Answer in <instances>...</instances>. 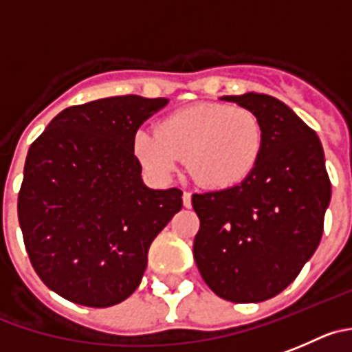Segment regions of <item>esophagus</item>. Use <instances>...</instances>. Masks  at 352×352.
Here are the masks:
<instances>
[{
    "label": "esophagus",
    "instance_id": "34e87169",
    "mask_svg": "<svg viewBox=\"0 0 352 352\" xmlns=\"http://www.w3.org/2000/svg\"><path fill=\"white\" fill-rule=\"evenodd\" d=\"M182 201H184V206H186V208H191V205H192V195L191 192H184L182 195Z\"/></svg>",
    "mask_w": 352,
    "mask_h": 352
}]
</instances>
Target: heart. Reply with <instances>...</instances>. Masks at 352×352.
<instances>
[{"label":"heart","instance_id":"obj_1","mask_svg":"<svg viewBox=\"0 0 352 352\" xmlns=\"http://www.w3.org/2000/svg\"><path fill=\"white\" fill-rule=\"evenodd\" d=\"M264 130L252 111L222 102H199L173 111L157 130L140 128L133 151L147 172L168 179L187 156L192 175L206 187L229 189L257 166Z\"/></svg>","mask_w":352,"mask_h":352}]
</instances>
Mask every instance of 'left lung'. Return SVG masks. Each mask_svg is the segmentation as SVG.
<instances>
[{
	"mask_svg": "<svg viewBox=\"0 0 352 352\" xmlns=\"http://www.w3.org/2000/svg\"><path fill=\"white\" fill-rule=\"evenodd\" d=\"M252 111L264 147L252 175L236 187L192 195L199 217L196 265L205 283L231 302H262L283 292L313 257L331 198L316 131L265 94L224 95Z\"/></svg>",
	"mask_w": 352,
	"mask_h": 352,
	"instance_id": "8db88e82",
	"label": "left lung"
}]
</instances>
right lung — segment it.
<instances>
[{
  "label": "right lung",
  "mask_w": 352,
  "mask_h": 352,
  "mask_svg": "<svg viewBox=\"0 0 352 352\" xmlns=\"http://www.w3.org/2000/svg\"><path fill=\"white\" fill-rule=\"evenodd\" d=\"M166 104L121 95L67 107L29 147L19 222L32 267L60 297L109 307L142 281L151 243L182 208L180 189L144 184L133 153Z\"/></svg>",
  "instance_id": "obj_1"
}]
</instances>
